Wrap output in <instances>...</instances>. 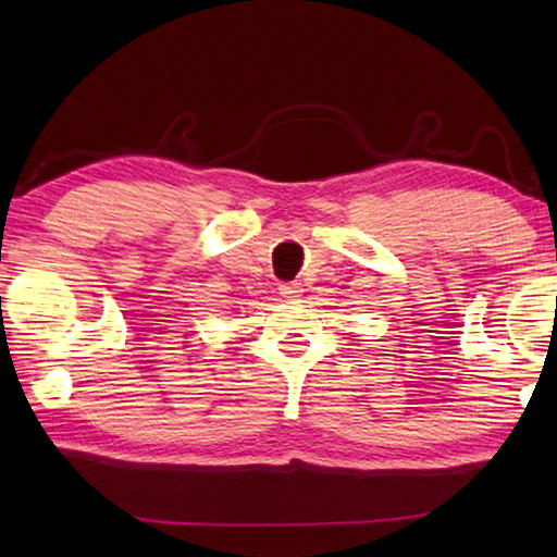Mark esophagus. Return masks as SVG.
<instances>
[{"label":"esophagus","instance_id":"1","mask_svg":"<svg viewBox=\"0 0 557 557\" xmlns=\"http://www.w3.org/2000/svg\"><path fill=\"white\" fill-rule=\"evenodd\" d=\"M301 292H305V289H301V282H282V285H280V295L287 297V299L299 297Z\"/></svg>","mask_w":557,"mask_h":557}]
</instances>
